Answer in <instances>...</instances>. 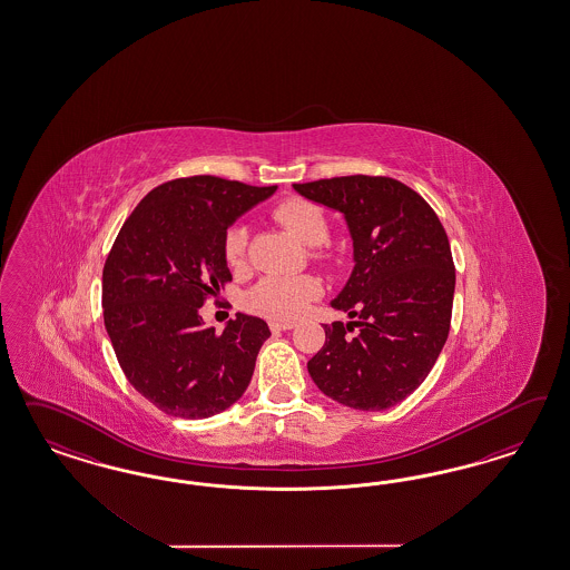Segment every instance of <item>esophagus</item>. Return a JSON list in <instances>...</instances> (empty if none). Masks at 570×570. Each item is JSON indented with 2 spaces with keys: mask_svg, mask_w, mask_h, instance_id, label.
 Masks as SVG:
<instances>
[{
  "mask_svg": "<svg viewBox=\"0 0 570 570\" xmlns=\"http://www.w3.org/2000/svg\"><path fill=\"white\" fill-rule=\"evenodd\" d=\"M293 328V322H269V330H272V332H286V330Z\"/></svg>",
  "mask_w": 570,
  "mask_h": 570,
  "instance_id": "1",
  "label": "esophagus"
}]
</instances>
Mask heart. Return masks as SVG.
<instances>
[{"label":"heart","instance_id":"1","mask_svg":"<svg viewBox=\"0 0 570 570\" xmlns=\"http://www.w3.org/2000/svg\"><path fill=\"white\" fill-rule=\"evenodd\" d=\"M274 217L303 244L313 246L315 259H328L330 250L322 244L328 240V219L324 210L305 198H288L274 208ZM250 232L244 224L227 227L224 255L229 267L240 269L248 259ZM322 294V282L315 276H265L246 293L244 303L253 313L269 320L288 322L298 317Z\"/></svg>","mask_w":570,"mask_h":570}]
</instances>
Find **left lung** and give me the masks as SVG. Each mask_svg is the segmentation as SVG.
<instances>
[{"label": "left lung", "instance_id": "8db88e82", "mask_svg": "<svg viewBox=\"0 0 570 570\" xmlns=\"http://www.w3.org/2000/svg\"><path fill=\"white\" fill-rule=\"evenodd\" d=\"M293 188L345 215L355 261L332 301L351 322L324 326L311 379L346 407L389 410L424 382L448 341L455 291L448 234L431 205L391 177L346 175Z\"/></svg>", "mask_w": 570, "mask_h": 570}]
</instances>
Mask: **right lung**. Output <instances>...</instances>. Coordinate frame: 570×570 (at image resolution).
I'll list each match as a JSON object with an SVG mask.
<instances>
[{"label":"right lung","mask_w":570,"mask_h":570,"mask_svg":"<svg viewBox=\"0 0 570 570\" xmlns=\"http://www.w3.org/2000/svg\"><path fill=\"white\" fill-rule=\"evenodd\" d=\"M276 186L213 175L148 191L122 224L102 272L104 326L131 386L160 412L200 420L244 395L267 324L236 313L222 334L200 307L232 279L224 236Z\"/></svg>","instance_id":"obj_1"}]
</instances>
